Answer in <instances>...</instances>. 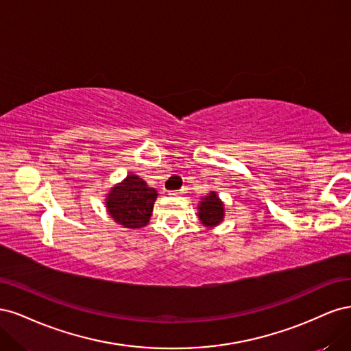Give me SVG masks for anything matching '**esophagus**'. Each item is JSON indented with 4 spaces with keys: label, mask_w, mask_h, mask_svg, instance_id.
Listing matches in <instances>:
<instances>
[{
    "label": "esophagus",
    "mask_w": 351,
    "mask_h": 351,
    "mask_svg": "<svg viewBox=\"0 0 351 351\" xmlns=\"http://www.w3.org/2000/svg\"><path fill=\"white\" fill-rule=\"evenodd\" d=\"M186 192V189H182V190H177V192H174V193H171V195H182V193H184Z\"/></svg>",
    "instance_id": "34e87169"
}]
</instances>
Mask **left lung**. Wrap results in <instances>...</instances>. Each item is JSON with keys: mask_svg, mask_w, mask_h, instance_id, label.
Listing matches in <instances>:
<instances>
[{"mask_svg": "<svg viewBox=\"0 0 351 351\" xmlns=\"http://www.w3.org/2000/svg\"><path fill=\"white\" fill-rule=\"evenodd\" d=\"M197 218L200 224L206 228L217 227L224 221L226 205L214 190H210L206 196L200 197L197 205Z\"/></svg>", "mask_w": 351, "mask_h": 351, "instance_id": "1", "label": "left lung"}]
</instances>
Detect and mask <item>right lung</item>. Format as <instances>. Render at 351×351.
I'll return each instance as SVG.
<instances>
[{
  "instance_id": "add662e5",
  "label": "right lung",
  "mask_w": 351,
  "mask_h": 351,
  "mask_svg": "<svg viewBox=\"0 0 351 351\" xmlns=\"http://www.w3.org/2000/svg\"><path fill=\"white\" fill-rule=\"evenodd\" d=\"M158 192L136 174H127L105 195V208L115 224L123 228H142L151 219Z\"/></svg>"
}]
</instances>
